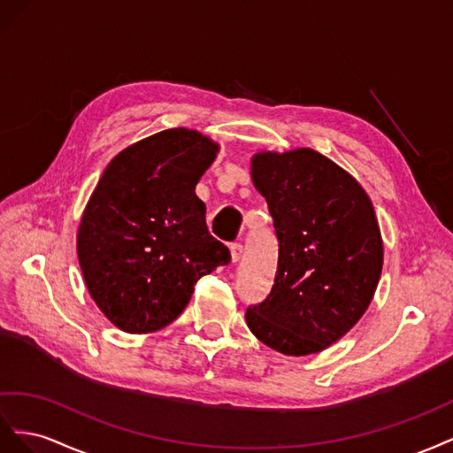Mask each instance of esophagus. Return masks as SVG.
<instances>
[{"mask_svg": "<svg viewBox=\"0 0 453 453\" xmlns=\"http://www.w3.org/2000/svg\"><path fill=\"white\" fill-rule=\"evenodd\" d=\"M229 252H231V262H239L241 256H242V244L241 242H234L229 247Z\"/></svg>", "mask_w": 453, "mask_h": 453, "instance_id": "obj_1", "label": "esophagus"}]
</instances>
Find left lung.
I'll use <instances>...</instances> for the list:
<instances>
[{
  "label": "left lung",
  "mask_w": 453,
  "mask_h": 453,
  "mask_svg": "<svg viewBox=\"0 0 453 453\" xmlns=\"http://www.w3.org/2000/svg\"><path fill=\"white\" fill-rule=\"evenodd\" d=\"M252 182L273 218L279 262L247 325L282 355L319 353L357 325L378 288L383 242L372 201L311 148L256 153Z\"/></svg>",
  "instance_id": "8db88e82"
}]
</instances>
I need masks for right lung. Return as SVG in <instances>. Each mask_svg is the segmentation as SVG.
<instances>
[{"mask_svg":"<svg viewBox=\"0 0 453 453\" xmlns=\"http://www.w3.org/2000/svg\"><path fill=\"white\" fill-rule=\"evenodd\" d=\"M218 144L169 128L115 155L77 231L90 298L128 334L161 330L180 317L193 287L231 256L206 227L196 186Z\"/></svg>","mask_w":453,"mask_h":453,"instance_id":"add662e5","label":"right lung"}]
</instances>
